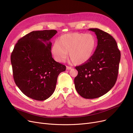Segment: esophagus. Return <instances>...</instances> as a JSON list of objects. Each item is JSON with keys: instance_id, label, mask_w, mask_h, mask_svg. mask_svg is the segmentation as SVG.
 Segmentation results:
<instances>
[{"instance_id": "1", "label": "esophagus", "mask_w": 133, "mask_h": 133, "mask_svg": "<svg viewBox=\"0 0 133 133\" xmlns=\"http://www.w3.org/2000/svg\"><path fill=\"white\" fill-rule=\"evenodd\" d=\"M72 68L71 67H69V66H66V69H67V70H70V69H71Z\"/></svg>"}]
</instances>
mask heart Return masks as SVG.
Here are the masks:
<instances>
[{
    "label": "heart",
    "mask_w": 133,
    "mask_h": 133,
    "mask_svg": "<svg viewBox=\"0 0 133 133\" xmlns=\"http://www.w3.org/2000/svg\"><path fill=\"white\" fill-rule=\"evenodd\" d=\"M96 45V39L91 34L67 33L61 36L58 43L52 45L51 52L58 62H64L69 52L71 62L81 65L92 58Z\"/></svg>",
    "instance_id": "obj_1"
}]
</instances>
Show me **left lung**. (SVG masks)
<instances>
[{"label": "left lung", "instance_id": "obj_1", "mask_svg": "<svg viewBox=\"0 0 133 133\" xmlns=\"http://www.w3.org/2000/svg\"><path fill=\"white\" fill-rule=\"evenodd\" d=\"M95 32L97 45L92 58L76 66L78 74L74 79L78 94L85 99H95L106 94L115 84L121 58L120 51L113 37L98 29Z\"/></svg>", "mask_w": 133, "mask_h": 133}]
</instances>
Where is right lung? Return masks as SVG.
I'll return each mask as SVG.
<instances>
[{
	"label": "right lung",
	"instance_id": "obj_1",
	"mask_svg": "<svg viewBox=\"0 0 133 133\" xmlns=\"http://www.w3.org/2000/svg\"><path fill=\"white\" fill-rule=\"evenodd\" d=\"M56 30L32 31L20 39L12 52L13 78L25 95L45 100L54 93L59 74L66 66L55 61L51 53V39Z\"/></svg>",
	"mask_w": 133,
	"mask_h": 133
}]
</instances>
